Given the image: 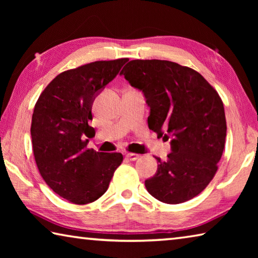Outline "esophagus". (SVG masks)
Returning <instances> with one entry per match:
<instances>
[{"label": "esophagus", "mask_w": 258, "mask_h": 258, "mask_svg": "<svg viewBox=\"0 0 258 258\" xmlns=\"http://www.w3.org/2000/svg\"><path fill=\"white\" fill-rule=\"evenodd\" d=\"M139 155L138 154H133V152H128V154H126V158H127L128 160H137L139 158Z\"/></svg>", "instance_id": "obj_1"}]
</instances>
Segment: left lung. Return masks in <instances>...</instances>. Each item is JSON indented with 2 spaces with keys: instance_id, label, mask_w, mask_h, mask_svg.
<instances>
[{
  "instance_id": "left-lung-1",
  "label": "left lung",
  "mask_w": 258,
  "mask_h": 258,
  "mask_svg": "<svg viewBox=\"0 0 258 258\" xmlns=\"http://www.w3.org/2000/svg\"><path fill=\"white\" fill-rule=\"evenodd\" d=\"M141 91L150 108L149 128L171 137V154L145 184L165 204L198 196L213 180L223 154L226 120L223 102L194 69L167 60H132L120 72Z\"/></svg>"
}]
</instances>
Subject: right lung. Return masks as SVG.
Listing matches in <instances>:
<instances>
[{"label": "right lung", "mask_w": 258, "mask_h": 258, "mask_svg": "<svg viewBox=\"0 0 258 258\" xmlns=\"http://www.w3.org/2000/svg\"><path fill=\"white\" fill-rule=\"evenodd\" d=\"M127 61H94L61 73L35 104L30 134L37 168L46 184L73 204L101 197L123 161L119 152L87 149L85 137L94 132L89 125L94 99Z\"/></svg>", "instance_id": "right-lung-1"}]
</instances>
